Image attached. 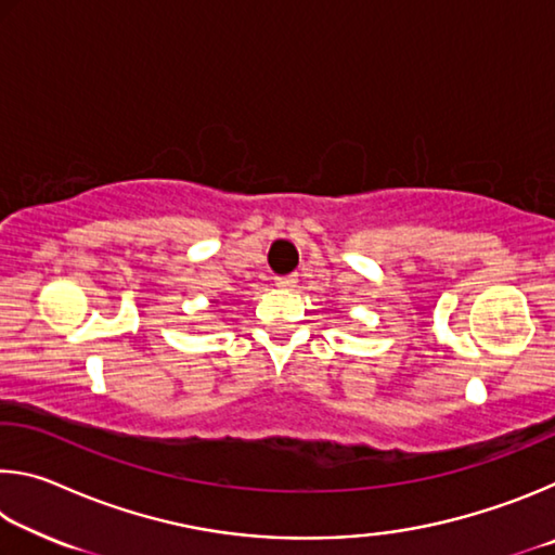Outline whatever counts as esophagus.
<instances>
[{
  "mask_svg": "<svg viewBox=\"0 0 555 555\" xmlns=\"http://www.w3.org/2000/svg\"><path fill=\"white\" fill-rule=\"evenodd\" d=\"M298 284L296 274H286V276H276V286L279 288H294Z\"/></svg>",
  "mask_w": 555,
  "mask_h": 555,
  "instance_id": "34e87169",
  "label": "esophagus"
}]
</instances>
